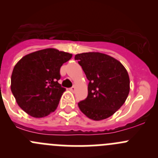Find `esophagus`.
Wrapping results in <instances>:
<instances>
[{"label": "esophagus", "instance_id": "esophagus-1", "mask_svg": "<svg viewBox=\"0 0 158 158\" xmlns=\"http://www.w3.org/2000/svg\"><path fill=\"white\" fill-rule=\"evenodd\" d=\"M75 89H76V86H73L72 87L70 88V90L72 91V92H73V91H75Z\"/></svg>", "mask_w": 158, "mask_h": 158}]
</instances>
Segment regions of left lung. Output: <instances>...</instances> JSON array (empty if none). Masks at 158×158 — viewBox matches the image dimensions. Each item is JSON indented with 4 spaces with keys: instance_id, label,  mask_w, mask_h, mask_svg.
I'll use <instances>...</instances> for the list:
<instances>
[{
    "instance_id": "obj_1",
    "label": "left lung",
    "mask_w": 158,
    "mask_h": 158,
    "mask_svg": "<svg viewBox=\"0 0 158 158\" xmlns=\"http://www.w3.org/2000/svg\"><path fill=\"white\" fill-rule=\"evenodd\" d=\"M75 59L89 81L87 97L78 103L81 111L94 121L113 115L126 102L130 89L126 68L114 57L99 52L78 54Z\"/></svg>"
}]
</instances>
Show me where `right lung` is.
Returning <instances> with one entry per match:
<instances>
[{"label": "right lung", "mask_w": 158, "mask_h": 158, "mask_svg": "<svg viewBox=\"0 0 158 158\" xmlns=\"http://www.w3.org/2000/svg\"><path fill=\"white\" fill-rule=\"evenodd\" d=\"M72 54L47 48L26 54L15 65L11 90L19 106L32 117L54 112L65 88L61 87L60 69Z\"/></svg>", "instance_id": "1"}]
</instances>
